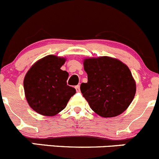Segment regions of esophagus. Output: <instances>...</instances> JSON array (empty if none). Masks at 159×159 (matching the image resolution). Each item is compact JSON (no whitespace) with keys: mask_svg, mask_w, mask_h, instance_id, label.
<instances>
[{"mask_svg":"<svg viewBox=\"0 0 159 159\" xmlns=\"http://www.w3.org/2000/svg\"><path fill=\"white\" fill-rule=\"evenodd\" d=\"M75 89H76L77 92H80V86H79V85H77V86H75Z\"/></svg>","mask_w":159,"mask_h":159,"instance_id":"obj_1","label":"esophagus"}]
</instances>
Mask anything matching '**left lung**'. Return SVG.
I'll return each instance as SVG.
<instances>
[{
    "label": "left lung",
    "instance_id": "left-lung-1",
    "mask_svg": "<svg viewBox=\"0 0 159 159\" xmlns=\"http://www.w3.org/2000/svg\"><path fill=\"white\" fill-rule=\"evenodd\" d=\"M88 82L81 92L95 113L113 118L123 113L136 94V81L130 70L119 59L109 56L87 58L83 61Z\"/></svg>",
    "mask_w": 159,
    "mask_h": 159
}]
</instances>
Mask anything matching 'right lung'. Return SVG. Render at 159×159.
Instances as JSON below:
<instances>
[{
	"label": "right lung",
	"mask_w": 159,
	"mask_h": 159,
	"mask_svg": "<svg viewBox=\"0 0 159 159\" xmlns=\"http://www.w3.org/2000/svg\"><path fill=\"white\" fill-rule=\"evenodd\" d=\"M65 62V58L48 55L38 60L25 75V96L37 113L44 116L56 115L76 93L75 88L66 84L69 74L60 69Z\"/></svg>",
	"instance_id": "right-lung-1"
}]
</instances>
